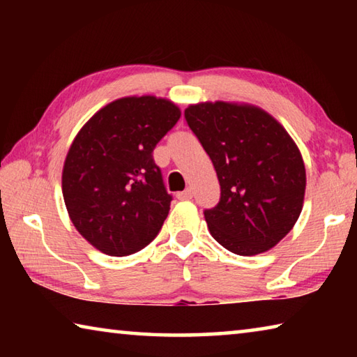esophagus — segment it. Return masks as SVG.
<instances>
[{"instance_id": "esophagus-1", "label": "esophagus", "mask_w": 357, "mask_h": 357, "mask_svg": "<svg viewBox=\"0 0 357 357\" xmlns=\"http://www.w3.org/2000/svg\"><path fill=\"white\" fill-rule=\"evenodd\" d=\"M192 197H193L192 189H185L184 192H178V193H176L178 200H190Z\"/></svg>"}]
</instances>
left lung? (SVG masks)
I'll return each instance as SVG.
<instances>
[{
    "label": "left lung",
    "instance_id": "8db88e82",
    "mask_svg": "<svg viewBox=\"0 0 357 357\" xmlns=\"http://www.w3.org/2000/svg\"><path fill=\"white\" fill-rule=\"evenodd\" d=\"M184 116L213 160L220 202L204 211L209 233L236 255H258L291 231L304 204L305 167L279 121L249 104L202 102Z\"/></svg>",
    "mask_w": 357,
    "mask_h": 357
}]
</instances>
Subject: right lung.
<instances>
[{
    "instance_id": "obj_1",
    "label": "right lung",
    "mask_w": 357,
    "mask_h": 357,
    "mask_svg": "<svg viewBox=\"0 0 357 357\" xmlns=\"http://www.w3.org/2000/svg\"><path fill=\"white\" fill-rule=\"evenodd\" d=\"M181 118L168 99L113 100L78 132L66 155L63 197L77 231L105 255L146 247L170 211L153 151Z\"/></svg>"
}]
</instances>
